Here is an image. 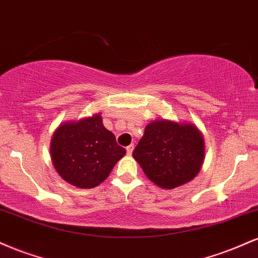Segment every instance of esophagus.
Masks as SVG:
<instances>
[{
	"instance_id": "obj_1",
	"label": "esophagus",
	"mask_w": 258,
	"mask_h": 258,
	"mask_svg": "<svg viewBox=\"0 0 258 258\" xmlns=\"http://www.w3.org/2000/svg\"><path fill=\"white\" fill-rule=\"evenodd\" d=\"M133 148H135V146H133V144H130L128 147H126V152H127V154H128V155H131V154H132Z\"/></svg>"
}]
</instances>
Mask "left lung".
<instances>
[{
	"mask_svg": "<svg viewBox=\"0 0 258 258\" xmlns=\"http://www.w3.org/2000/svg\"><path fill=\"white\" fill-rule=\"evenodd\" d=\"M132 155L153 183L173 189L190 182L199 173L205 143L193 123L155 120L147 125Z\"/></svg>",
	"mask_w": 258,
	"mask_h": 258,
	"instance_id": "left-lung-1",
	"label": "left lung"
}]
</instances>
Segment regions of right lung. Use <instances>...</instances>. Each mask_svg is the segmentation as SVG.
Wrapping results in <instances>:
<instances>
[{
    "mask_svg": "<svg viewBox=\"0 0 258 258\" xmlns=\"http://www.w3.org/2000/svg\"><path fill=\"white\" fill-rule=\"evenodd\" d=\"M126 154L100 114L61 123L51 139V158L59 176L74 186L94 188Z\"/></svg>",
    "mask_w": 258,
    "mask_h": 258,
    "instance_id": "1",
    "label": "right lung"
}]
</instances>
